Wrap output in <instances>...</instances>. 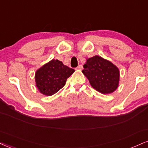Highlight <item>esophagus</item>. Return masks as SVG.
Instances as JSON below:
<instances>
[{
  "label": "esophagus",
  "mask_w": 148,
  "mask_h": 148,
  "mask_svg": "<svg viewBox=\"0 0 148 148\" xmlns=\"http://www.w3.org/2000/svg\"><path fill=\"white\" fill-rule=\"evenodd\" d=\"M76 69H80V70H81V69H83V65H79V66L76 67Z\"/></svg>",
  "instance_id": "1"
}]
</instances>
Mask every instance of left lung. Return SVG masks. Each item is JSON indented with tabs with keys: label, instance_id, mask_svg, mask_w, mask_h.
<instances>
[{
	"label": "left lung",
	"instance_id": "1",
	"mask_svg": "<svg viewBox=\"0 0 148 148\" xmlns=\"http://www.w3.org/2000/svg\"><path fill=\"white\" fill-rule=\"evenodd\" d=\"M82 72L92 88L102 94L115 91L119 85V70L111 62L95 56L87 59Z\"/></svg>",
	"mask_w": 148,
	"mask_h": 148
}]
</instances>
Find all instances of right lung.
Returning a JSON list of instances; mask_svg holds the SVG:
<instances>
[{
  "label": "right lung",
  "mask_w": 148,
  "mask_h": 148,
  "mask_svg": "<svg viewBox=\"0 0 148 148\" xmlns=\"http://www.w3.org/2000/svg\"><path fill=\"white\" fill-rule=\"evenodd\" d=\"M74 72V69L64 65L60 60L52 59L36 72V87L44 95H53L65 85Z\"/></svg>",
  "instance_id": "right-lung-1"
}]
</instances>
